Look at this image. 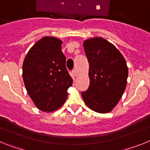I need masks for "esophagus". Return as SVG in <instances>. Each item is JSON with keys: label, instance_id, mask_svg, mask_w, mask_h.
<instances>
[{"label": "esophagus", "instance_id": "34e87169", "mask_svg": "<svg viewBox=\"0 0 150 150\" xmlns=\"http://www.w3.org/2000/svg\"><path fill=\"white\" fill-rule=\"evenodd\" d=\"M73 74H74V76H77V74H78V72L77 71H76V69H74V71H73Z\"/></svg>", "mask_w": 150, "mask_h": 150}]
</instances>
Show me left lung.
<instances>
[{"mask_svg":"<svg viewBox=\"0 0 150 150\" xmlns=\"http://www.w3.org/2000/svg\"><path fill=\"white\" fill-rule=\"evenodd\" d=\"M83 47L89 63V86L82 91L84 102L97 112L107 113L120 101L126 88L128 70L118 49L102 38L86 40Z\"/></svg>","mask_w":150,"mask_h":150,"instance_id":"obj_1","label":"left lung"}]
</instances>
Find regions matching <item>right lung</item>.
<instances>
[{
    "label": "right lung",
    "instance_id": "1",
    "mask_svg": "<svg viewBox=\"0 0 150 150\" xmlns=\"http://www.w3.org/2000/svg\"><path fill=\"white\" fill-rule=\"evenodd\" d=\"M62 43L56 38L44 37L30 49L22 65L27 92L36 107L44 112L60 108L72 86Z\"/></svg>",
    "mask_w": 150,
    "mask_h": 150
}]
</instances>
